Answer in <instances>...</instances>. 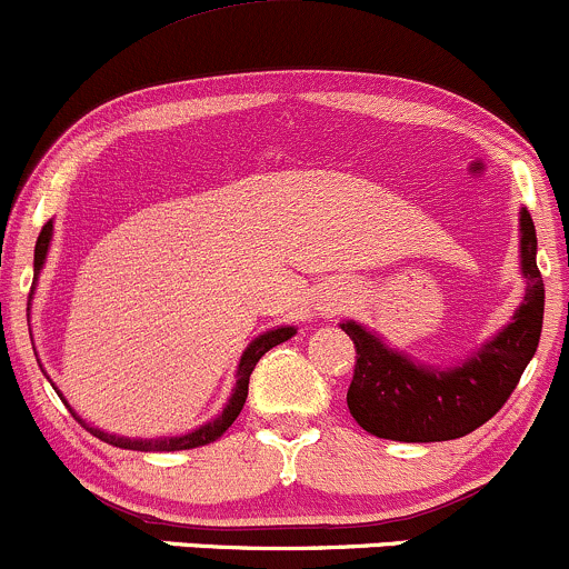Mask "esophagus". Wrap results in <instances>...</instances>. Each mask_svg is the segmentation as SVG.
<instances>
[{
	"label": "esophagus",
	"mask_w": 569,
	"mask_h": 569,
	"mask_svg": "<svg viewBox=\"0 0 569 569\" xmlns=\"http://www.w3.org/2000/svg\"><path fill=\"white\" fill-rule=\"evenodd\" d=\"M322 309H336V298H328V303H326V307H322Z\"/></svg>",
	"instance_id": "1"
}]
</instances>
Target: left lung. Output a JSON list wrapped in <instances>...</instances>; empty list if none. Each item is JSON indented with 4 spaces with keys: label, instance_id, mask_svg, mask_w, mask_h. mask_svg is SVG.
<instances>
[{
    "label": "left lung",
    "instance_id": "1",
    "mask_svg": "<svg viewBox=\"0 0 569 569\" xmlns=\"http://www.w3.org/2000/svg\"><path fill=\"white\" fill-rule=\"evenodd\" d=\"M537 236L521 211V268L527 296L512 322L482 345L478 356L453 369H429L388 350L363 326L341 322L356 345V369L347 407L366 431L396 442H445L467 437L491 420L521 380L537 352L546 309V284L537 268Z\"/></svg>",
    "mask_w": 569,
    "mask_h": 569
}]
</instances>
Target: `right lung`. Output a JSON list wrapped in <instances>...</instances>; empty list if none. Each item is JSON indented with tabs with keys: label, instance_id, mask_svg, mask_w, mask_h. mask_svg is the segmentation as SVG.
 I'll return each instance as SVG.
<instances>
[{
	"label": "right lung",
	"instance_id": "right-lung-1",
	"mask_svg": "<svg viewBox=\"0 0 569 569\" xmlns=\"http://www.w3.org/2000/svg\"><path fill=\"white\" fill-rule=\"evenodd\" d=\"M51 219H48L46 224H42L40 236H38V243H34V282H32V290L34 284H38V273L42 268V262H46V254H48V243H51ZM32 290H29V301H32ZM29 307V303H27ZM296 333V328H277V331H268L258 336V339L252 341V345L247 347V352H243L241 363H238V382H236V390L233 396H230L228 407H224V412L219 415V418H213L211 423L200 426L198 431L192 433H184V437H168V439H127V437H116V433H108V431H100L94 429V426H87L81 418H78L76 412H72V418L78 420V423L83 426V429H89L94 433L97 439H102V442L113 445V448H124V450H143V453H162V450H189V448H200V445H209V442H217L219 437H222L224 431L233 426V420L238 418V412L243 409V401H247V393H249V377H252L254 366H258V360L266 356L271 347L282 345V341L290 339V336ZM53 385V382H51ZM57 390V388H53ZM64 401V399H62Z\"/></svg>",
	"mask_w": 569,
	"mask_h": 569
}]
</instances>
